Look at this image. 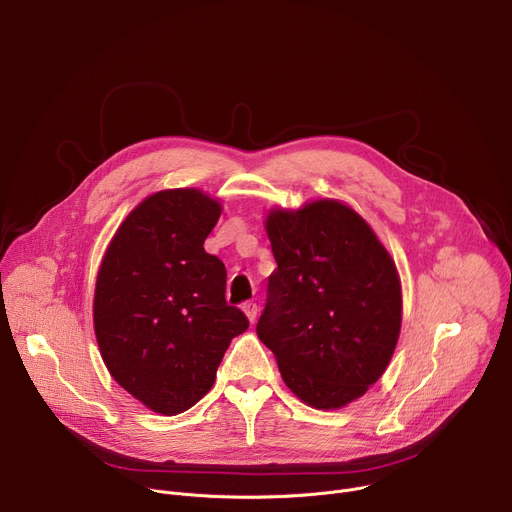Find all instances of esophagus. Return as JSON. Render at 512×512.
I'll return each mask as SVG.
<instances>
[{"instance_id": "esophagus-1", "label": "esophagus", "mask_w": 512, "mask_h": 512, "mask_svg": "<svg viewBox=\"0 0 512 512\" xmlns=\"http://www.w3.org/2000/svg\"><path fill=\"white\" fill-rule=\"evenodd\" d=\"M243 311H245V315L249 317V321H251V323H255V319H257V313H259V306H257V302H253V300H247V302L243 304Z\"/></svg>"}]
</instances>
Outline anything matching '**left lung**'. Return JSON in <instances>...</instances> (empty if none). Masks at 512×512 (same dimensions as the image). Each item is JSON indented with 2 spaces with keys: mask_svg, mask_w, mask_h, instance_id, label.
<instances>
[{
  "mask_svg": "<svg viewBox=\"0 0 512 512\" xmlns=\"http://www.w3.org/2000/svg\"><path fill=\"white\" fill-rule=\"evenodd\" d=\"M278 263L257 335L284 383L319 410L342 407L385 372L401 329L397 269L370 226L344 203L271 212Z\"/></svg>",
  "mask_w": 512,
  "mask_h": 512,
  "instance_id": "obj_1",
  "label": "left lung"
}]
</instances>
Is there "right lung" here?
<instances>
[{"label":"right lung","instance_id":"right-lung-1","mask_svg":"<svg viewBox=\"0 0 512 512\" xmlns=\"http://www.w3.org/2000/svg\"><path fill=\"white\" fill-rule=\"evenodd\" d=\"M220 203L197 189L144 199L102 259L96 342L113 379L150 410L175 416L206 395L247 315L226 302V267L203 243Z\"/></svg>","mask_w":512,"mask_h":512}]
</instances>
